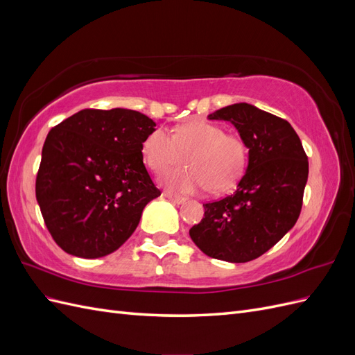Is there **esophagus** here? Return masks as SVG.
<instances>
[{
	"label": "esophagus",
	"mask_w": 355,
	"mask_h": 355,
	"mask_svg": "<svg viewBox=\"0 0 355 355\" xmlns=\"http://www.w3.org/2000/svg\"><path fill=\"white\" fill-rule=\"evenodd\" d=\"M163 196H164L166 198H168L171 202H175V204H182V202H185V201H187V198H185V197L173 196V194H170V192H163Z\"/></svg>",
	"instance_id": "esophagus-1"
}]
</instances>
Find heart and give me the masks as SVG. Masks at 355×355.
Listing matches in <instances>:
<instances>
[{
	"instance_id": "obj_1",
	"label": "heart",
	"mask_w": 355,
	"mask_h": 355,
	"mask_svg": "<svg viewBox=\"0 0 355 355\" xmlns=\"http://www.w3.org/2000/svg\"><path fill=\"white\" fill-rule=\"evenodd\" d=\"M142 153L157 173L176 166L187 155L188 166L167 171L161 184L179 192L210 189L225 192L237 185L249 163V146L237 135L207 121L180 125L175 135L158 128L146 137Z\"/></svg>"
}]
</instances>
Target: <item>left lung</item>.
Instances as JSON below:
<instances>
[{
  "label": "left lung",
  "mask_w": 355,
  "mask_h": 355,
  "mask_svg": "<svg viewBox=\"0 0 355 355\" xmlns=\"http://www.w3.org/2000/svg\"><path fill=\"white\" fill-rule=\"evenodd\" d=\"M207 118L237 128L249 146V163L232 196L202 204L204 218L189 235L214 259L249 262L295 227L308 180V157L292 125L254 105L234 103Z\"/></svg>",
  "instance_id": "8db88e82"
}]
</instances>
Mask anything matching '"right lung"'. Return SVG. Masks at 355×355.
<instances>
[{"instance_id":"obj_1","label":"right lung","mask_w":355,"mask_h":355,"mask_svg":"<svg viewBox=\"0 0 355 355\" xmlns=\"http://www.w3.org/2000/svg\"><path fill=\"white\" fill-rule=\"evenodd\" d=\"M151 118L124 108L83 110L53 127L42 146L35 196L51 237L67 253L115 252L159 197L142 146Z\"/></svg>"}]
</instances>
